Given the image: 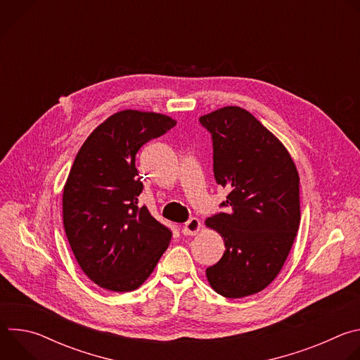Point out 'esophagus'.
Masks as SVG:
<instances>
[{"label":"esophagus","instance_id":"obj_1","mask_svg":"<svg viewBox=\"0 0 360 360\" xmlns=\"http://www.w3.org/2000/svg\"><path fill=\"white\" fill-rule=\"evenodd\" d=\"M199 229H200V222H199V219L191 218V219L182 226V233L192 236V235H196V233L199 232Z\"/></svg>","mask_w":360,"mask_h":360}]
</instances>
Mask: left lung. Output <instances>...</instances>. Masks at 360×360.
Returning a JSON list of instances; mask_svg holds the SVG:
<instances>
[{
	"label": "left lung",
	"instance_id": "obj_1",
	"mask_svg": "<svg viewBox=\"0 0 360 360\" xmlns=\"http://www.w3.org/2000/svg\"><path fill=\"white\" fill-rule=\"evenodd\" d=\"M212 135L214 175L229 191L219 212L205 221L225 242L218 264L207 269L225 297L264 290L281 272L300 224L299 175L283 143L250 112L224 107L202 115Z\"/></svg>",
	"mask_w": 360,
	"mask_h": 360
}]
</instances>
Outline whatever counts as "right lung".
<instances>
[{
	"label": "right lung",
	"mask_w": 360,
	"mask_h": 360,
	"mask_svg": "<svg viewBox=\"0 0 360 360\" xmlns=\"http://www.w3.org/2000/svg\"><path fill=\"white\" fill-rule=\"evenodd\" d=\"M176 121L125 110L98 125L78 150L63 193L64 228L75 259L99 288L138 289L155 269L172 232L139 207L136 152Z\"/></svg>",
	"instance_id": "obj_1"
}]
</instances>
